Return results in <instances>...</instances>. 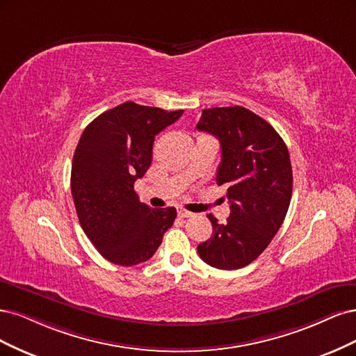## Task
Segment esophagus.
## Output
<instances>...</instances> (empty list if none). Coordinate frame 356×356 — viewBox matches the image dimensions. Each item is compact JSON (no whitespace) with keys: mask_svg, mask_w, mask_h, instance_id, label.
Instances as JSON below:
<instances>
[{"mask_svg":"<svg viewBox=\"0 0 356 356\" xmlns=\"http://www.w3.org/2000/svg\"><path fill=\"white\" fill-rule=\"evenodd\" d=\"M177 216L181 217V219H188V217H192L193 214L191 211L183 210V209H177Z\"/></svg>","mask_w":356,"mask_h":356,"instance_id":"obj_1","label":"esophagus"}]
</instances>
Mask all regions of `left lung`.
<instances>
[{
  "label": "left lung",
  "mask_w": 356,
  "mask_h": 356,
  "mask_svg": "<svg viewBox=\"0 0 356 356\" xmlns=\"http://www.w3.org/2000/svg\"><path fill=\"white\" fill-rule=\"evenodd\" d=\"M197 129L220 142L216 181L227 188L231 204L226 223L207 216L213 235L198 245V254L213 268L241 269L265 251L289 211V149L268 121L243 106L204 109Z\"/></svg>",
  "instance_id": "8db88e82"
}]
</instances>
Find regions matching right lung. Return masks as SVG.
<instances>
[{
  "mask_svg": "<svg viewBox=\"0 0 356 356\" xmlns=\"http://www.w3.org/2000/svg\"><path fill=\"white\" fill-rule=\"evenodd\" d=\"M181 113L125 102L81 134L72 159V198L83 231L111 263L133 266L149 260L173 226L176 209L154 210L140 202L134 181L151 167L155 136Z\"/></svg>",
  "mask_w": 356,
  "mask_h": 356,
  "instance_id": "right-lung-1",
  "label": "right lung"
}]
</instances>
